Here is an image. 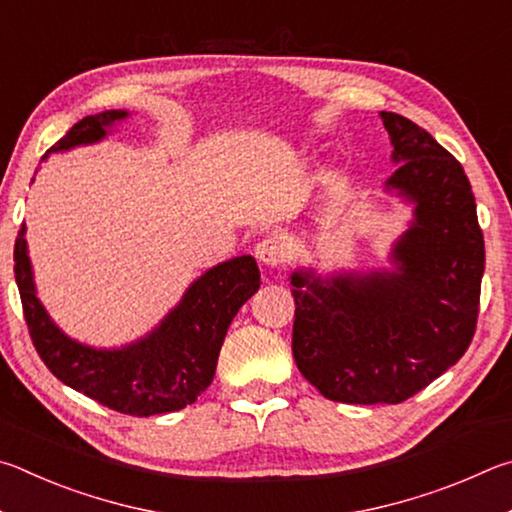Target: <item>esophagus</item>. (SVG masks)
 <instances>
[{"mask_svg": "<svg viewBox=\"0 0 512 512\" xmlns=\"http://www.w3.org/2000/svg\"><path fill=\"white\" fill-rule=\"evenodd\" d=\"M288 256H290L288 242H285L283 236H276V233L263 238L256 245V258L265 267H272V270H276V267H281L285 261H288Z\"/></svg>", "mask_w": 512, "mask_h": 512, "instance_id": "esophagus-1", "label": "esophagus"}]
</instances>
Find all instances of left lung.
I'll return each instance as SVG.
<instances>
[{"mask_svg":"<svg viewBox=\"0 0 512 512\" xmlns=\"http://www.w3.org/2000/svg\"><path fill=\"white\" fill-rule=\"evenodd\" d=\"M396 173L387 191L414 204L391 272L292 274V353L321 396L398 405L461 360L477 330L486 265L470 179L414 121L380 112Z\"/></svg>","mask_w":512,"mask_h":512,"instance_id":"1","label":"left lung"}]
</instances>
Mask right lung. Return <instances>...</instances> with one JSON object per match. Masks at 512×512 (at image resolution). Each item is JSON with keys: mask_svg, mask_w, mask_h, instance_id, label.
<instances>
[{"mask_svg": "<svg viewBox=\"0 0 512 512\" xmlns=\"http://www.w3.org/2000/svg\"><path fill=\"white\" fill-rule=\"evenodd\" d=\"M123 119H128L125 110L85 116L42 159L51 152L101 141L107 128ZM24 233L26 224L15 238V281L40 360L67 387L128 416H155L193 405L213 382L215 364L233 317L261 288V272L254 258H231L193 281L182 301L139 342L112 351L92 348L62 333L35 297Z\"/></svg>", "mask_w": 512, "mask_h": 512, "instance_id": "obj_1", "label": "right lung"}]
</instances>
